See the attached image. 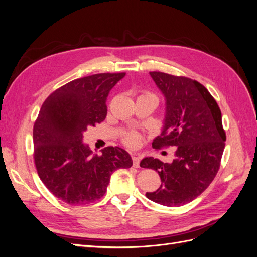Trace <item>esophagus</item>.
<instances>
[{"label":"esophagus","mask_w":257,"mask_h":257,"mask_svg":"<svg viewBox=\"0 0 257 257\" xmlns=\"http://www.w3.org/2000/svg\"><path fill=\"white\" fill-rule=\"evenodd\" d=\"M139 162H141V159H139L138 155H133V166L135 168L139 167Z\"/></svg>","instance_id":"1"}]
</instances>
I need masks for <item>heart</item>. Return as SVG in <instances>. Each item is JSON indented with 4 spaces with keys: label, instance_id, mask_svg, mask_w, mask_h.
I'll return each mask as SVG.
<instances>
[{
    "label": "heart",
    "instance_id": "1",
    "mask_svg": "<svg viewBox=\"0 0 257 257\" xmlns=\"http://www.w3.org/2000/svg\"><path fill=\"white\" fill-rule=\"evenodd\" d=\"M124 143L130 147H136L141 143V136L136 132H130V133L124 136Z\"/></svg>",
    "mask_w": 257,
    "mask_h": 257
}]
</instances>
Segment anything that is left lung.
I'll return each instance as SVG.
<instances>
[{"mask_svg":"<svg viewBox=\"0 0 257 257\" xmlns=\"http://www.w3.org/2000/svg\"><path fill=\"white\" fill-rule=\"evenodd\" d=\"M150 76L165 97L164 125L152 146L177 148L172 163L152 157L142 160L141 167L154 169L162 182L146 196L163 206H183L208 188L220 168L226 141L222 113L198 81L161 72Z\"/></svg>","mask_w":257,"mask_h":257,"instance_id":"8db88e82","label":"left lung"}]
</instances>
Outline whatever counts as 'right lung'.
Wrapping results in <instances>:
<instances>
[{
  "mask_svg": "<svg viewBox=\"0 0 257 257\" xmlns=\"http://www.w3.org/2000/svg\"><path fill=\"white\" fill-rule=\"evenodd\" d=\"M125 73L95 74L75 79L46 98L34 123V162L41 180L68 205L94 203L107 191L110 176L133 165L119 147L93 155L83 133L107 114L110 90Z\"/></svg>",
  "mask_w": 257,
  "mask_h": 257,
  "instance_id": "1",
  "label": "right lung"
}]
</instances>
